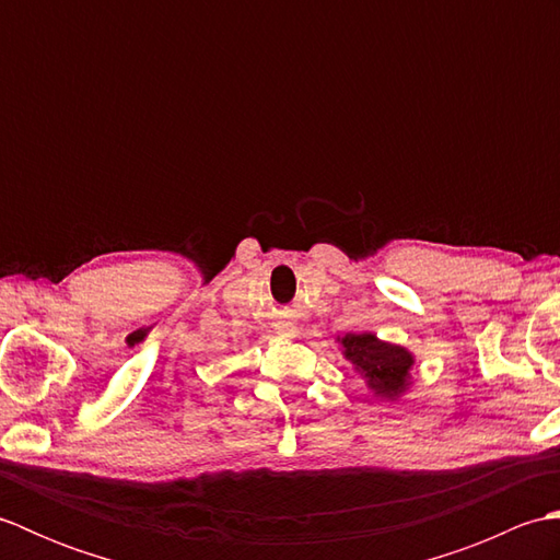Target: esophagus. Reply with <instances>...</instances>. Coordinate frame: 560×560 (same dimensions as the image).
Listing matches in <instances>:
<instances>
[{
    "instance_id": "34e87169",
    "label": "esophagus",
    "mask_w": 560,
    "mask_h": 560,
    "mask_svg": "<svg viewBox=\"0 0 560 560\" xmlns=\"http://www.w3.org/2000/svg\"><path fill=\"white\" fill-rule=\"evenodd\" d=\"M279 329H281V335H295V325H291V323H283Z\"/></svg>"
}]
</instances>
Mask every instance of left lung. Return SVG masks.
Wrapping results in <instances>:
<instances>
[{
  "instance_id": "1",
  "label": "left lung",
  "mask_w": 560,
  "mask_h": 560,
  "mask_svg": "<svg viewBox=\"0 0 560 560\" xmlns=\"http://www.w3.org/2000/svg\"><path fill=\"white\" fill-rule=\"evenodd\" d=\"M343 355L355 365L377 397L397 399L409 387L413 355L375 335H347L341 339Z\"/></svg>"
}]
</instances>
